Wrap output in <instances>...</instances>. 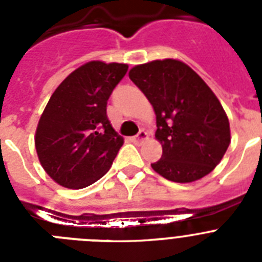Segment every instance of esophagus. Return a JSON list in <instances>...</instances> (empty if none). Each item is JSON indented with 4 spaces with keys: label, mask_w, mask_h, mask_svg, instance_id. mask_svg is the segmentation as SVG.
I'll use <instances>...</instances> for the list:
<instances>
[{
    "label": "esophagus",
    "mask_w": 262,
    "mask_h": 262,
    "mask_svg": "<svg viewBox=\"0 0 262 262\" xmlns=\"http://www.w3.org/2000/svg\"><path fill=\"white\" fill-rule=\"evenodd\" d=\"M147 139H148V134L145 133L144 129H142V131H140V133H139L136 136H134L131 140H133L134 143H138L139 144V143H143L144 140H147Z\"/></svg>",
    "instance_id": "1"
}]
</instances>
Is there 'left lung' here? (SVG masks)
<instances>
[{"mask_svg": "<svg viewBox=\"0 0 262 262\" xmlns=\"http://www.w3.org/2000/svg\"><path fill=\"white\" fill-rule=\"evenodd\" d=\"M156 114L163 156L151 164L173 182L200 180L221 163L231 143L230 122L219 99L185 62L154 60L128 72Z\"/></svg>", "mask_w": 262, "mask_h": 262, "instance_id": "left-lung-1", "label": "left lung"}]
</instances>
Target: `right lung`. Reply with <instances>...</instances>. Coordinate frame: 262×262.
<instances>
[{
	"label": "right lung",
	"mask_w": 262,
	"mask_h": 262,
	"mask_svg": "<svg viewBox=\"0 0 262 262\" xmlns=\"http://www.w3.org/2000/svg\"><path fill=\"white\" fill-rule=\"evenodd\" d=\"M128 66L94 60L56 88L35 133L39 161L53 181L82 189L107 173L124 140L110 124L106 106Z\"/></svg>",
	"instance_id": "1"
}]
</instances>
